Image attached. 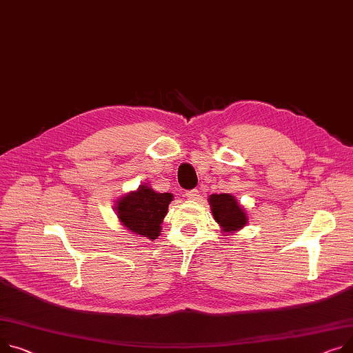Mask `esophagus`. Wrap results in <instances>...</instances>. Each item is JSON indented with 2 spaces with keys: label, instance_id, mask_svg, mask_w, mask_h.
I'll return each instance as SVG.
<instances>
[{
  "label": "esophagus",
  "instance_id": "obj_1",
  "mask_svg": "<svg viewBox=\"0 0 353 353\" xmlns=\"http://www.w3.org/2000/svg\"><path fill=\"white\" fill-rule=\"evenodd\" d=\"M184 196L189 200H199L200 197V192L197 189H192V190H185Z\"/></svg>",
  "mask_w": 353,
  "mask_h": 353
}]
</instances>
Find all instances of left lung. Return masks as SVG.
Segmentation results:
<instances>
[{"label":"left lung","instance_id":"8db88e82","mask_svg":"<svg viewBox=\"0 0 353 353\" xmlns=\"http://www.w3.org/2000/svg\"><path fill=\"white\" fill-rule=\"evenodd\" d=\"M210 205L213 210L214 220L225 232L237 231L247 224V216L237 200L230 194L210 196Z\"/></svg>","mask_w":353,"mask_h":353}]
</instances>
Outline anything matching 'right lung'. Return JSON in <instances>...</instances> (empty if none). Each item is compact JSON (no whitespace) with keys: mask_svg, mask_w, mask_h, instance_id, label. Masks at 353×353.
<instances>
[{"mask_svg":"<svg viewBox=\"0 0 353 353\" xmlns=\"http://www.w3.org/2000/svg\"><path fill=\"white\" fill-rule=\"evenodd\" d=\"M172 200L170 193H156L150 187L142 185L117 203V217L132 232L154 240Z\"/></svg>","mask_w":353,"mask_h":353,"instance_id":"obj_1","label":"right lung"}]
</instances>
